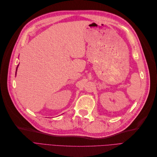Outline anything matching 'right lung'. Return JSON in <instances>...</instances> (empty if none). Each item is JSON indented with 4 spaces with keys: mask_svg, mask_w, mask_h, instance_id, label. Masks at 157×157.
I'll use <instances>...</instances> for the list:
<instances>
[{
    "mask_svg": "<svg viewBox=\"0 0 157 157\" xmlns=\"http://www.w3.org/2000/svg\"><path fill=\"white\" fill-rule=\"evenodd\" d=\"M18 66H19V65H17V68H16V71H17V67H18Z\"/></svg>",
    "mask_w": 157,
    "mask_h": 157,
    "instance_id": "obj_1",
    "label": "right lung"
}]
</instances>
